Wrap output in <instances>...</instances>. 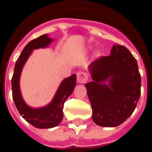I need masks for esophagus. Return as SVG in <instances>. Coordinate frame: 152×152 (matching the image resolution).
Segmentation results:
<instances>
[{"label":"esophagus","mask_w":152,"mask_h":152,"mask_svg":"<svg viewBox=\"0 0 152 152\" xmlns=\"http://www.w3.org/2000/svg\"><path fill=\"white\" fill-rule=\"evenodd\" d=\"M88 80V75L84 72H79L77 73V81L80 84H85Z\"/></svg>","instance_id":"34e87169"}]
</instances>
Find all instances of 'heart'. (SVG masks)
I'll list each match as a JSON object with an SVG mask.
<instances>
[{
    "mask_svg": "<svg viewBox=\"0 0 152 152\" xmlns=\"http://www.w3.org/2000/svg\"><path fill=\"white\" fill-rule=\"evenodd\" d=\"M100 55H101V53H100L99 51H96V52H95L94 56H96V57H99V56H100Z\"/></svg>",
    "mask_w": 152,
    "mask_h": 152,
    "instance_id": "obj_1",
    "label": "heart"
}]
</instances>
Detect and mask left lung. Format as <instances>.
I'll list each match as a JSON object with an SVG mask.
<instances>
[{
	"instance_id": "obj_1",
	"label": "left lung",
	"mask_w": 152,
	"mask_h": 152,
	"mask_svg": "<svg viewBox=\"0 0 152 152\" xmlns=\"http://www.w3.org/2000/svg\"><path fill=\"white\" fill-rule=\"evenodd\" d=\"M92 80L85 84L97 125L114 127L127 120L140 96L141 76L137 61L127 48L112 46L110 56L88 66Z\"/></svg>"
}]
</instances>
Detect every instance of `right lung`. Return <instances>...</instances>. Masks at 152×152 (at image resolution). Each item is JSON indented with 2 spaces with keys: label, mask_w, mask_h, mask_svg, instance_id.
I'll return each instance as SVG.
<instances>
[{
  "label": "right lung",
  "mask_w": 152,
  "mask_h": 152,
  "mask_svg": "<svg viewBox=\"0 0 152 152\" xmlns=\"http://www.w3.org/2000/svg\"><path fill=\"white\" fill-rule=\"evenodd\" d=\"M53 41V39L48 37L47 34L31 40L25 46L18 58L12 78V99L15 105L22 117L37 128H52L61 124L64 116V104L66 99L72 93L76 85V74L65 78L60 84L52 101L44 107H30L23 99L20 88V78L24 65L33 50L48 48Z\"/></svg>",
  "instance_id": "1"
}]
</instances>
